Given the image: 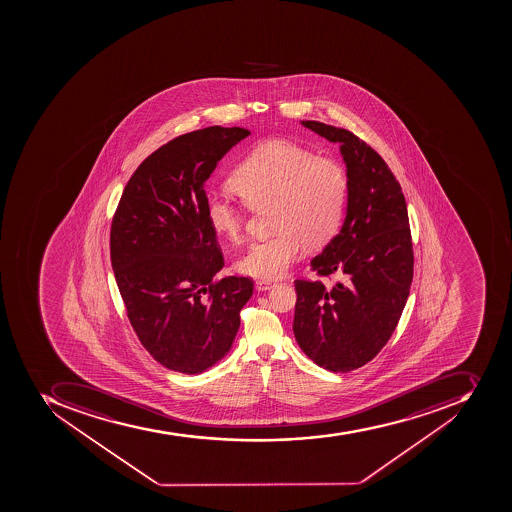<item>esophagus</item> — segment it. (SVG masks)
Wrapping results in <instances>:
<instances>
[{"mask_svg": "<svg viewBox=\"0 0 512 512\" xmlns=\"http://www.w3.org/2000/svg\"><path fill=\"white\" fill-rule=\"evenodd\" d=\"M272 286H275V282H270V280H258V282H256V288H258L259 291L270 290Z\"/></svg>", "mask_w": 512, "mask_h": 512, "instance_id": "obj_1", "label": "esophagus"}]
</instances>
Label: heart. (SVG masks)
Returning <instances> with one entry per match:
<instances>
[{"mask_svg":"<svg viewBox=\"0 0 512 512\" xmlns=\"http://www.w3.org/2000/svg\"><path fill=\"white\" fill-rule=\"evenodd\" d=\"M229 184L250 208L272 203L274 235L251 243L238 258L243 274L278 278L301 256L304 245L330 242L343 221L349 178L339 161L315 157L285 139L256 145L230 173ZM245 205L219 194L206 197V218L221 237L238 242L245 227Z\"/></svg>","mask_w":512,"mask_h":512,"instance_id":"1","label":"heart"}]
</instances>
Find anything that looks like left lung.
I'll return each mask as SVG.
<instances>
[{
	"label": "left lung",
	"instance_id": "obj_1",
	"mask_svg": "<svg viewBox=\"0 0 512 512\" xmlns=\"http://www.w3.org/2000/svg\"><path fill=\"white\" fill-rule=\"evenodd\" d=\"M341 145L349 194L339 234L310 267L338 282L294 280L293 331L304 354L333 373L357 370L386 346L407 304L413 243L402 187L386 161L349 129L302 121Z\"/></svg>",
	"mask_w": 512,
	"mask_h": 512
}]
</instances>
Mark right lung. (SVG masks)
I'll return each instance as SVG.
<instances>
[{"instance_id":"1","label":"right lung","mask_w":512,"mask_h":512,"mask_svg":"<svg viewBox=\"0 0 512 512\" xmlns=\"http://www.w3.org/2000/svg\"><path fill=\"white\" fill-rule=\"evenodd\" d=\"M250 131L197 129L142 161L110 229V259L129 323L168 370L198 375L229 352L250 277L218 278L224 266L206 218L205 182Z\"/></svg>"}]
</instances>
